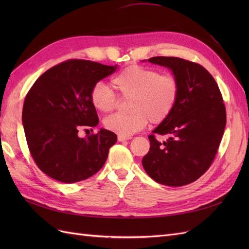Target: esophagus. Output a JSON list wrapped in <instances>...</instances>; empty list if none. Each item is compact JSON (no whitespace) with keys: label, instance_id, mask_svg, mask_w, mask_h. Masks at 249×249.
<instances>
[{"label":"esophagus","instance_id":"obj_1","mask_svg":"<svg viewBox=\"0 0 249 249\" xmlns=\"http://www.w3.org/2000/svg\"><path fill=\"white\" fill-rule=\"evenodd\" d=\"M117 139H118L119 142H124V141H126V140H130L131 137H124V136H119V135H118Z\"/></svg>","mask_w":249,"mask_h":249}]
</instances>
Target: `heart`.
Instances as JSON below:
<instances>
[{
  "label": "heart",
  "instance_id": "b5f03b06",
  "mask_svg": "<svg viewBox=\"0 0 249 249\" xmlns=\"http://www.w3.org/2000/svg\"><path fill=\"white\" fill-rule=\"evenodd\" d=\"M119 96L129 99V114L110 115L104 120L108 131L131 137L149 120L158 124L165 122L175 110L180 92L179 81L173 73L133 64L111 79ZM90 102L100 112L108 113L116 107L118 97L104 83H96L90 91Z\"/></svg>",
  "mask_w": 249,
  "mask_h": 249
}]
</instances>
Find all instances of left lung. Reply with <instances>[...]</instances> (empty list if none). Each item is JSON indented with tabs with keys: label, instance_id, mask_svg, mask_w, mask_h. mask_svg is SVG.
I'll use <instances>...</instances> for the list:
<instances>
[{
	"label": "left lung",
	"instance_id": "8db88e82",
	"mask_svg": "<svg viewBox=\"0 0 249 249\" xmlns=\"http://www.w3.org/2000/svg\"><path fill=\"white\" fill-rule=\"evenodd\" d=\"M150 63L168 67L180 92L171 115L149 135L150 147L142 165L157 183L179 187L196 180L214 161L221 142L227 112L211 73L198 63L178 57H153ZM155 133L167 134L161 143Z\"/></svg>",
	"mask_w": 249,
	"mask_h": 249
}]
</instances>
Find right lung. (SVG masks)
I'll use <instances>...</instances> for the list:
<instances>
[{
	"label": "right lung",
	"mask_w": 249,
	"mask_h": 249,
	"mask_svg": "<svg viewBox=\"0 0 249 249\" xmlns=\"http://www.w3.org/2000/svg\"><path fill=\"white\" fill-rule=\"evenodd\" d=\"M116 69L89 60H67L43 72L29 90L21 115L28 147L50 178L77 183L104 166L116 135L105 129L87 138L78 133L99 124L90 91Z\"/></svg>",
	"instance_id": "right-lung-1"
}]
</instances>
